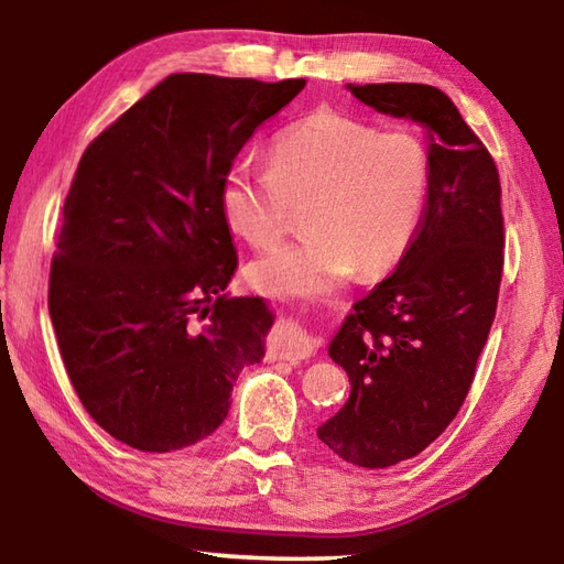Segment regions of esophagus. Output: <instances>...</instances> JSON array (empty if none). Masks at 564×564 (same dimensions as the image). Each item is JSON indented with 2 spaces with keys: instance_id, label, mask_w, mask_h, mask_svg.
<instances>
[{
  "instance_id": "esophagus-1",
  "label": "esophagus",
  "mask_w": 564,
  "mask_h": 564,
  "mask_svg": "<svg viewBox=\"0 0 564 564\" xmlns=\"http://www.w3.org/2000/svg\"><path fill=\"white\" fill-rule=\"evenodd\" d=\"M269 350L273 358L301 362L313 356V350H316V340H313L308 333L303 330V326H299L295 321H281L271 333Z\"/></svg>"
}]
</instances>
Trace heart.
I'll return each mask as SVG.
<instances>
[{
    "label": "heart",
    "instance_id": "obj_1",
    "mask_svg": "<svg viewBox=\"0 0 564 564\" xmlns=\"http://www.w3.org/2000/svg\"><path fill=\"white\" fill-rule=\"evenodd\" d=\"M427 154L413 133H378L338 111H316L275 137L269 169L236 164L221 184L234 234L269 248L303 206L308 234L251 265L259 289L321 299L352 273L378 275L413 238L427 196Z\"/></svg>",
    "mask_w": 564,
    "mask_h": 564
}]
</instances>
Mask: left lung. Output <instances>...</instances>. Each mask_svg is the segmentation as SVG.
<instances>
[{
  "label": "left lung",
  "mask_w": 564,
  "mask_h": 564,
  "mask_svg": "<svg viewBox=\"0 0 564 564\" xmlns=\"http://www.w3.org/2000/svg\"><path fill=\"white\" fill-rule=\"evenodd\" d=\"M350 94L427 133V202L393 275L352 305L328 356L350 395L318 427L358 467L415 457L457 415L498 308L502 208L495 161L455 104L427 84H366Z\"/></svg>",
  "instance_id": "left-lung-1"
}]
</instances>
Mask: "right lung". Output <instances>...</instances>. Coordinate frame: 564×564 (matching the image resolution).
<instances>
[{"label": "right lung", "instance_id": "add662e5", "mask_svg": "<svg viewBox=\"0 0 564 564\" xmlns=\"http://www.w3.org/2000/svg\"><path fill=\"white\" fill-rule=\"evenodd\" d=\"M305 79L171 74L84 151L64 202L50 316L66 373L111 437L171 453L212 435L273 313L231 299L221 212L234 159Z\"/></svg>", "mask_w": 564, "mask_h": 564}]
</instances>
